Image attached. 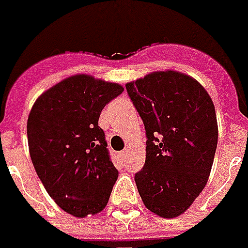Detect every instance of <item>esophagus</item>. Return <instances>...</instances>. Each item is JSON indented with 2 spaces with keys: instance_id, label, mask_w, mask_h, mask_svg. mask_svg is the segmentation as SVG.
Returning <instances> with one entry per match:
<instances>
[{
  "instance_id": "1",
  "label": "esophagus",
  "mask_w": 248,
  "mask_h": 248,
  "mask_svg": "<svg viewBox=\"0 0 248 248\" xmlns=\"http://www.w3.org/2000/svg\"><path fill=\"white\" fill-rule=\"evenodd\" d=\"M126 155H128V150H123V152L119 153V157L123 158V159H124V158H125Z\"/></svg>"
}]
</instances>
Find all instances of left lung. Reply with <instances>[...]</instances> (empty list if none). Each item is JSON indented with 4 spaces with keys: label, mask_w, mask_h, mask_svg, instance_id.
<instances>
[{
    "label": "left lung",
    "mask_w": 248,
    "mask_h": 248,
    "mask_svg": "<svg viewBox=\"0 0 248 248\" xmlns=\"http://www.w3.org/2000/svg\"><path fill=\"white\" fill-rule=\"evenodd\" d=\"M126 91L146 131V158L135 175L144 205L175 218L209 179L218 140L215 104L202 83L176 70L128 82Z\"/></svg>",
    "instance_id": "left-lung-1"
}]
</instances>
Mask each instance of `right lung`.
Segmentation results:
<instances>
[{
	"mask_svg": "<svg viewBox=\"0 0 248 248\" xmlns=\"http://www.w3.org/2000/svg\"><path fill=\"white\" fill-rule=\"evenodd\" d=\"M123 91L119 83L74 74L44 91L30 111L27 140L35 171L56 204L78 218L106 208L119 176L98 120Z\"/></svg>",
	"mask_w": 248,
	"mask_h": 248,
	"instance_id": "right-lung-1",
	"label": "right lung"
}]
</instances>
